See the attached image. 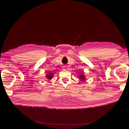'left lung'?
I'll use <instances>...</instances> for the list:
<instances>
[{"label":"left lung","mask_w":129,"mask_h":129,"mask_svg":"<svg viewBox=\"0 0 129 129\" xmlns=\"http://www.w3.org/2000/svg\"><path fill=\"white\" fill-rule=\"evenodd\" d=\"M79 78H80V79L81 80V81H83V80H84L85 79V78L84 75L81 74H81H80V75H79Z\"/></svg>","instance_id":"1"}]
</instances>
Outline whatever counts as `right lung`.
Wrapping results in <instances>:
<instances>
[{
    "mask_svg": "<svg viewBox=\"0 0 129 129\" xmlns=\"http://www.w3.org/2000/svg\"><path fill=\"white\" fill-rule=\"evenodd\" d=\"M53 76V73L49 72L46 75V78L48 79H51Z\"/></svg>",
    "mask_w": 129,
    "mask_h": 129,
    "instance_id": "obj_1",
    "label": "right lung"
}]
</instances>
